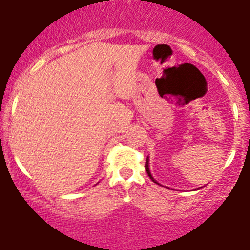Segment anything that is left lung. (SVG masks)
<instances>
[{"instance_id": "1", "label": "left lung", "mask_w": 250, "mask_h": 250, "mask_svg": "<svg viewBox=\"0 0 250 250\" xmlns=\"http://www.w3.org/2000/svg\"><path fill=\"white\" fill-rule=\"evenodd\" d=\"M145 167H146V171H147V174H148L149 178L152 179V182H155V183H157V182L155 181V179H153L152 175H151V171H149V167H148V157H147V160H146V165H145ZM157 185H159V183H157Z\"/></svg>"}]
</instances>
